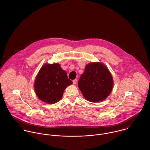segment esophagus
<instances>
[{
    "label": "esophagus",
    "instance_id": "esophagus-1",
    "mask_svg": "<svg viewBox=\"0 0 150 150\" xmlns=\"http://www.w3.org/2000/svg\"><path fill=\"white\" fill-rule=\"evenodd\" d=\"M77 79H75V80H73V84H76L77 83Z\"/></svg>",
    "mask_w": 150,
    "mask_h": 150
}]
</instances>
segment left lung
<instances>
[{
	"label": "left lung",
	"mask_w": 150,
	"mask_h": 150,
	"mask_svg": "<svg viewBox=\"0 0 150 150\" xmlns=\"http://www.w3.org/2000/svg\"><path fill=\"white\" fill-rule=\"evenodd\" d=\"M79 88L86 99L92 102L104 100L113 86L111 73L104 64L91 63L86 66L78 82Z\"/></svg>",
	"instance_id": "left-lung-1"
}]
</instances>
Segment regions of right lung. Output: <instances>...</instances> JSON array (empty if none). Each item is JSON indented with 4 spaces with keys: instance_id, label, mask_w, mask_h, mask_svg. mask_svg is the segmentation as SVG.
Listing matches in <instances>:
<instances>
[{
    "instance_id": "right-lung-1",
    "label": "right lung",
    "mask_w": 150,
    "mask_h": 150,
    "mask_svg": "<svg viewBox=\"0 0 150 150\" xmlns=\"http://www.w3.org/2000/svg\"><path fill=\"white\" fill-rule=\"evenodd\" d=\"M71 84L72 81L59 64H45L36 78L34 86L41 100L52 104L62 98L66 88Z\"/></svg>"
}]
</instances>
